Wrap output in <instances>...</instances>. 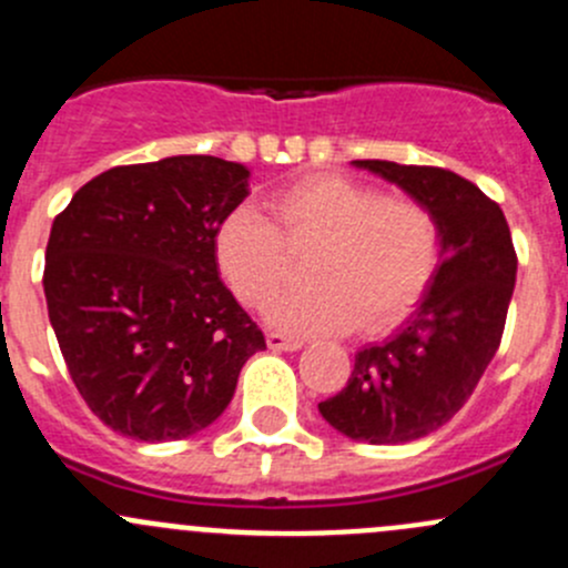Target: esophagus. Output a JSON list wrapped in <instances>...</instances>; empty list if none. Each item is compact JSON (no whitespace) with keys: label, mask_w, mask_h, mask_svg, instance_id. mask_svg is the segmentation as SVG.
<instances>
[{"label":"esophagus","mask_w":568,"mask_h":568,"mask_svg":"<svg viewBox=\"0 0 568 568\" xmlns=\"http://www.w3.org/2000/svg\"><path fill=\"white\" fill-rule=\"evenodd\" d=\"M266 343H268V348H272V352H296V348H302L300 337L285 335V332H268Z\"/></svg>","instance_id":"obj_1"}]
</instances>
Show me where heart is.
I'll return each instance as SVG.
<instances>
[{
	"label": "heart",
	"mask_w": 568,
	"mask_h": 568,
	"mask_svg": "<svg viewBox=\"0 0 568 568\" xmlns=\"http://www.w3.org/2000/svg\"><path fill=\"white\" fill-rule=\"evenodd\" d=\"M268 216L236 205L222 216L214 257L233 294L261 307L291 274V252L311 255L305 277L272 307L296 335L357 326L379 332L420 302L437 274L443 231L426 203L343 175H305L266 194Z\"/></svg>",
	"instance_id": "obj_1"
}]
</instances>
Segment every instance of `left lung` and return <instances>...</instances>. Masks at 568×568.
I'll return each mask as SVG.
<instances>
[{"label": "left lung", "instance_id": "1", "mask_svg": "<svg viewBox=\"0 0 568 568\" xmlns=\"http://www.w3.org/2000/svg\"><path fill=\"white\" fill-rule=\"evenodd\" d=\"M434 211L443 255L426 300L393 337L365 346L343 390L321 400L332 428L371 445L420 439L469 400L500 348L517 283V250L503 209L443 168L359 159Z\"/></svg>", "mask_w": 568, "mask_h": 568}]
</instances>
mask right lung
<instances>
[{
  "label": "right lung",
  "instance_id": "right-lung-1",
  "mask_svg": "<svg viewBox=\"0 0 568 568\" xmlns=\"http://www.w3.org/2000/svg\"><path fill=\"white\" fill-rule=\"evenodd\" d=\"M250 170L216 156L123 164L54 216L43 291L68 374L112 432L192 437L231 404L263 332L220 280L214 236Z\"/></svg>",
  "mask_w": 568,
  "mask_h": 568
}]
</instances>
